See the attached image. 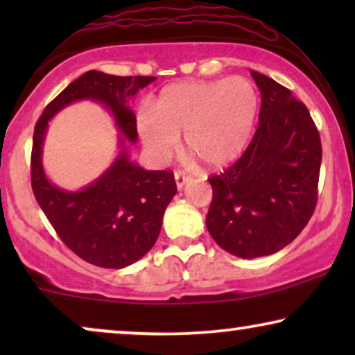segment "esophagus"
<instances>
[{"label":"esophagus","mask_w":355,"mask_h":355,"mask_svg":"<svg viewBox=\"0 0 355 355\" xmlns=\"http://www.w3.org/2000/svg\"><path fill=\"white\" fill-rule=\"evenodd\" d=\"M174 181H176V187L179 189V191H181V189L189 182V178L184 173L176 171V173H174Z\"/></svg>","instance_id":"1"}]
</instances>
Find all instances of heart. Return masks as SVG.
Here are the masks:
<instances>
[{
    "mask_svg": "<svg viewBox=\"0 0 355 355\" xmlns=\"http://www.w3.org/2000/svg\"><path fill=\"white\" fill-rule=\"evenodd\" d=\"M259 108V92L245 77L178 82L159 92L152 114L140 113L135 128L157 163L171 159L184 134L189 152L208 168L221 169L249 147Z\"/></svg>",
    "mask_w": 355,
    "mask_h": 355,
    "instance_id": "obj_1",
    "label": "heart"
}]
</instances>
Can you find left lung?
<instances>
[{"label":"left lung","mask_w":355,"mask_h":355,"mask_svg":"<svg viewBox=\"0 0 355 355\" xmlns=\"http://www.w3.org/2000/svg\"><path fill=\"white\" fill-rule=\"evenodd\" d=\"M261 92L259 129L244 155L208 181L207 230L239 259L271 255L293 242L317 205L322 144L307 106L250 71Z\"/></svg>","instance_id":"left-lung-1"}]
</instances>
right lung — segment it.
Segmentation results:
<instances>
[{
	"label": "right lung",
	"instance_id": "add662e5",
	"mask_svg": "<svg viewBox=\"0 0 355 355\" xmlns=\"http://www.w3.org/2000/svg\"><path fill=\"white\" fill-rule=\"evenodd\" d=\"M157 77H119L89 71L71 82L38 119L32 147V189L38 205L61 241L101 268L132 265L152 249L163 215L178 189L173 173L147 171L130 159L125 140L137 142L135 114L129 101ZM105 105L120 130V153L110 168L79 191L58 188L42 168V142L47 121L76 101Z\"/></svg>",
	"mask_w": 355,
	"mask_h": 355
}]
</instances>
